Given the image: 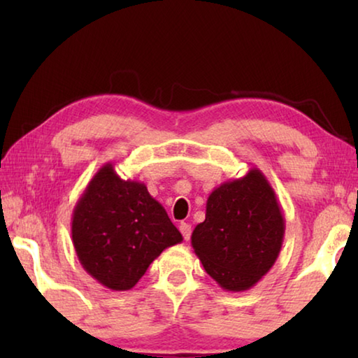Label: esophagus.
<instances>
[{
  "mask_svg": "<svg viewBox=\"0 0 358 358\" xmlns=\"http://www.w3.org/2000/svg\"><path fill=\"white\" fill-rule=\"evenodd\" d=\"M180 232H181V235H183L185 240H189V237H191V224L181 222L180 224Z\"/></svg>",
  "mask_w": 358,
  "mask_h": 358,
  "instance_id": "esophagus-1",
  "label": "esophagus"
}]
</instances>
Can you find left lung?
<instances>
[{"mask_svg":"<svg viewBox=\"0 0 358 358\" xmlns=\"http://www.w3.org/2000/svg\"><path fill=\"white\" fill-rule=\"evenodd\" d=\"M286 221L273 187L257 167L211 191L205 221L191 235L194 252L224 290L243 292L280 256Z\"/></svg>","mask_w":358,"mask_h":358,"instance_id":"obj_1","label":"left lung"}]
</instances>
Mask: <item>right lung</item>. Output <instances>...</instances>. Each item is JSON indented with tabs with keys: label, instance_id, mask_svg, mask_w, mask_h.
Listing matches in <instances>:
<instances>
[{
	"label": "right lung",
	"instance_id": "obj_1",
	"mask_svg": "<svg viewBox=\"0 0 358 358\" xmlns=\"http://www.w3.org/2000/svg\"><path fill=\"white\" fill-rule=\"evenodd\" d=\"M71 234L85 271L110 290L134 287L166 248L183 241L147 186L121 180L112 162L96 172L77 201Z\"/></svg>",
	"mask_w": 358,
	"mask_h": 358
}]
</instances>
